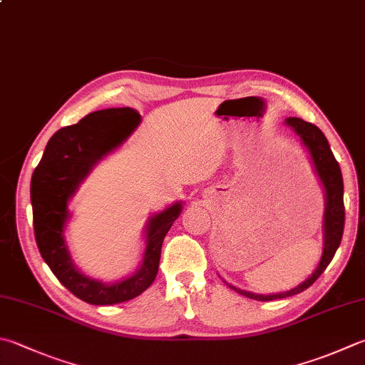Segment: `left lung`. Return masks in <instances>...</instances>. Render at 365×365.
<instances>
[{
  "mask_svg": "<svg viewBox=\"0 0 365 365\" xmlns=\"http://www.w3.org/2000/svg\"><path fill=\"white\" fill-rule=\"evenodd\" d=\"M284 125L292 130L297 136L302 146L307 149L308 155H310L312 165L314 168V173L318 176V180L324 189V216H322V237H324V247H322V256L316 270L308 277L304 283L295 286L294 289L277 292V294H256L251 291L240 289V287L229 284L230 287L238 294L245 295L247 299L268 302V300H277V299H286L292 297L295 294H300L310 287L316 279L321 277V273L326 270V267L331 264L332 257L335 256V251L339 250L341 235H343V227H345V206H343V178L339 162L335 160V157L329 146L327 138L321 130L313 125L310 122H305L304 119L299 118H287L284 120Z\"/></svg>",
  "mask_w": 365,
  "mask_h": 365,
  "instance_id": "8db88e82",
  "label": "left lung"
}]
</instances>
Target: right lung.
Returning <instances> with one entry per match:
<instances>
[{
  "instance_id": "right-lung-1",
  "label": "right lung",
  "mask_w": 365,
  "mask_h": 365,
  "mask_svg": "<svg viewBox=\"0 0 365 365\" xmlns=\"http://www.w3.org/2000/svg\"><path fill=\"white\" fill-rule=\"evenodd\" d=\"M140 122L141 115L132 108H109L88 114L53 133L31 176L33 227L41 256L68 291L91 305L122 304L138 297L154 283L163 238L182 211V202H176L148 219L141 264L127 278L103 283L82 273L71 259L65 238L71 217L68 205L92 170L119 149Z\"/></svg>"
}]
</instances>
